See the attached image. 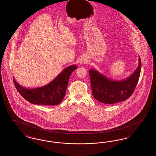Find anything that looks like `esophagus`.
Here are the masks:
<instances>
[{
	"label": "esophagus",
	"instance_id": "obj_1",
	"mask_svg": "<svg viewBox=\"0 0 156 156\" xmlns=\"http://www.w3.org/2000/svg\"><path fill=\"white\" fill-rule=\"evenodd\" d=\"M82 63H85V61H82Z\"/></svg>",
	"mask_w": 156,
	"mask_h": 156
}]
</instances>
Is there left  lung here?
<instances>
[{"mask_svg": "<svg viewBox=\"0 0 156 156\" xmlns=\"http://www.w3.org/2000/svg\"><path fill=\"white\" fill-rule=\"evenodd\" d=\"M139 66L132 74L126 79L114 81L99 73L89 70L93 97L97 101L105 104H113L126 101L133 93L141 71V59Z\"/></svg>", "mask_w": 156, "mask_h": 156, "instance_id": "8db88e82", "label": "left lung"}]
</instances>
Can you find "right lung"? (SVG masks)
<instances>
[{"instance_id": "obj_1", "label": "right lung", "mask_w": 156, "mask_h": 156, "mask_svg": "<svg viewBox=\"0 0 156 156\" xmlns=\"http://www.w3.org/2000/svg\"><path fill=\"white\" fill-rule=\"evenodd\" d=\"M77 68L76 65L66 68L49 83L36 88H26L16 81L15 87L19 94L28 102L41 105H57L66 95L68 82L71 73Z\"/></svg>"}]
</instances>
